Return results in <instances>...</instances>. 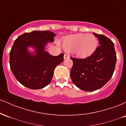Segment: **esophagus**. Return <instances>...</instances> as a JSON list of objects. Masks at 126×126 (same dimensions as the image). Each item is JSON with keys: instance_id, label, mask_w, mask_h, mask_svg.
I'll use <instances>...</instances> for the list:
<instances>
[{"instance_id": "obj_1", "label": "esophagus", "mask_w": 126, "mask_h": 126, "mask_svg": "<svg viewBox=\"0 0 126 126\" xmlns=\"http://www.w3.org/2000/svg\"><path fill=\"white\" fill-rule=\"evenodd\" d=\"M69 56H68L67 54H64V60H66V59H69Z\"/></svg>"}]
</instances>
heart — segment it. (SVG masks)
I'll use <instances>...</instances> for the list:
<instances>
[{"mask_svg": "<svg viewBox=\"0 0 126 126\" xmlns=\"http://www.w3.org/2000/svg\"><path fill=\"white\" fill-rule=\"evenodd\" d=\"M98 40L92 34H77L67 36L62 41L66 51H73L80 57H87L95 51Z\"/></svg>", "mask_w": 126, "mask_h": 126, "instance_id": "1", "label": "heart"}]
</instances>
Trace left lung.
<instances>
[{"mask_svg":"<svg viewBox=\"0 0 126 126\" xmlns=\"http://www.w3.org/2000/svg\"><path fill=\"white\" fill-rule=\"evenodd\" d=\"M100 46L89 57L85 59L71 57L73 64L70 78L79 89L90 92L100 89L112 77L117 57L114 44L102 34L93 32Z\"/></svg>","mask_w":126,"mask_h":126,"instance_id":"8db88e82","label":"left lung"}]
</instances>
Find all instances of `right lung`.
Masks as SVG:
<instances>
[{"mask_svg":"<svg viewBox=\"0 0 126 126\" xmlns=\"http://www.w3.org/2000/svg\"><path fill=\"white\" fill-rule=\"evenodd\" d=\"M55 35L50 31H34L24 33L14 41L9 54L10 67L17 80L25 87H46L51 82L55 68L63 61V54L53 56L45 50L49 43L54 41Z\"/></svg>","mask_w":126,"mask_h":126,"instance_id":"add662e5","label":"right lung"}]
</instances>
